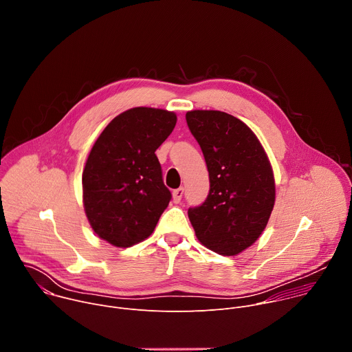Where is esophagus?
Here are the masks:
<instances>
[{
  "label": "esophagus",
  "mask_w": 352,
  "mask_h": 352,
  "mask_svg": "<svg viewBox=\"0 0 352 352\" xmlns=\"http://www.w3.org/2000/svg\"><path fill=\"white\" fill-rule=\"evenodd\" d=\"M182 195H184V189H182V188H178V189H174V190H173V200H174V204H178V202H179Z\"/></svg>",
  "instance_id": "1"
}]
</instances>
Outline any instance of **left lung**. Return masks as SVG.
<instances>
[{
    "label": "left lung",
    "instance_id": "left-lung-1",
    "mask_svg": "<svg viewBox=\"0 0 352 352\" xmlns=\"http://www.w3.org/2000/svg\"><path fill=\"white\" fill-rule=\"evenodd\" d=\"M186 122L210 178L206 202L188 210L197 241L235 256L265 231L276 202L274 174L261 140L245 122L217 110H192Z\"/></svg>",
    "mask_w": 352,
    "mask_h": 352
}]
</instances>
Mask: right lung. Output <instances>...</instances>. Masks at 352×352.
Instances as JSON below:
<instances>
[{"label":"right lung","instance_id":"add662e5","mask_svg":"<svg viewBox=\"0 0 352 352\" xmlns=\"http://www.w3.org/2000/svg\"><path fill=\"white\" fill-rule=\"evenodd\" d=\"M175 124L174 111L133 107L98 135L82 174L85 214L98 238L129 248L152 235L171 199L155 152Z\"/></svg>","mask_w":352,"mask_h":352}]
</instances>
